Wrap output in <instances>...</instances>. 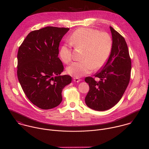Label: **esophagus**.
Segmentation results:
<instances>
[{
  "instance_id": "1",
  "label": "esophagus",
  "mask_w": 149,
  "mask_h": 149,
  "mask_svg": "<svg viewBox=\"0 0 149 149\" xmlns=\"http://www.w3.org/2000/svg\"><path fill=\"white\" fill-rule=\"evenodd\" d=\"M73 79H74V82H79L81 81V79L79 78H74Z\"/></svg>"
}]
</instances>
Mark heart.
Wrapping results in <instances>:
<instances>
[{
  "label": "heart",
  "instance_id": "heart-1",
  "mask_svg": "<svg viewBox=\"0 0 149 149\" xmlns=\"http://www.w3.org/2000/svg\"><path fill=\"white\" fill-rule=\"evenodd\" d=\"M76 47L84 48L82 61L74 62L67 68V72L75 78L90 74L93 70H99L107 61L112 49V39L109 34L90 28H79L71 36ZM62 61L68 63L72 59V51L69 44H63L59 49Z\"/></svg>",
  "mask_w": 149,
  "mask_h": 149
}]
</instances>
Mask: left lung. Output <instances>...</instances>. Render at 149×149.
I'll return each instance as SVG.
<instances>
[{
	"mask_svg": "<svg viewBox=\"0 0 149 149\" xmlns=\"http://www.w3.org/2000/svg\"><path fill=\"white\" fill-rule=\"evenodd\" d=\"M110 28L112 49L107 62L95 74L100 81L90 77L85 78L90 87L85 102L89 108L96 111L107 110L117 104L130 79L132 62L126 42L113 28Z\"/></svg>",
	"mask_w": 149,
	"mask_h": 149,
	"instance_id": "left-lung-1",
	"label": "left lung"
}]
</instances>
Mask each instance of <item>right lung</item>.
Instances as JSON below:
<instances>
[{
    "label": "right lung",
    "instance_id": "obj_1",
    "mask_svg": "<svg viewBox=\"0 0 149 149\" xmlns=\"http://www.w3.org/2000/svg\"><path fill=\"white\" fill-rule=\"evenodd\" d=\"M70 30L47 26L31 32L19 48L17 75L29 101L38 107L55 108L62 100V91L71 82L58 57L62 37Z\"/></svg>",
    "mask_w": 149,
    "mask_h": 149
}]
</instances>
